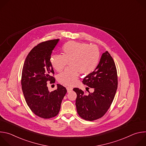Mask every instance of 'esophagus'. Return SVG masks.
<instances>
[{
	"label": "esophagus",
	"mask_w": 146,
	"mask_h": 146,
	"mask_svg": "<svg viewBox=\"0 0 146 146\" xmlns=\"http://www.w3.org/2000/svg\"><path fill=\"white\" fill-rule=\"evenodd\" d=\"M66 89H67V91H68V92H70L71 91H72V90H73V88H72V87H67V88H66Z\"/></svg>",
	"instance_id": "esophagus-1"
}]
</instances>
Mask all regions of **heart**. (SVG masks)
I'll list each match as a JSON object with an SVG mask.
<instances>
[{"label":"heart","instance_id":"1","mask_svg":"<svg viewBox=\"0 0 146 146\" xmlns=\"http://www.w3.org/2000/svg\"><path fill=\"white\" fill-rule=\"evenodd\" d=\"M63 54H54L50 58L52 67L58 72L63 70L69 62L70 67L58 76V81L66 86L77 84L79 72L89 74L98 65L100 52L96 46L70 41L62 48Z\"/></svg>","mask_w":146,"mask_h":146}]
</instances>
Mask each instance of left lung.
Masks as SVG:
<instances>
[{
	"label": "left lung",
	"mask_w": 146,
	"mask_h": 146,
	"mask_svg": "<svg viewBox=\"0 0 146 146\" xmlns=\"http://www.w3.org/2000/svg\"><path fill=\"white\" fill-rule=\"evenodd\" d=\"M82 82L94 88V91L92 93L88 91V94H85L78 88H73L77 94L76 106L77 113L86 120L98 119L105 115L110 108L118 86L115 65L108 51L103 53L95 70L83 79Z\"/></svg>",
	"instance_id": "8db88e82"
}]
</instances>
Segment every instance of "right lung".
Returning <instances> with one entry per match:
<instances>
[{
  "label": "right lung",
  "instance_id": "obj_1",
  "mask_svg": "<svg viewBox=\"0 0 146 146\" xmlns=\"http://www.w3.org/2000/svg\"><path fill=\"white\" fill-rule=\"evenodd\" d=\"M59 39L40 43L29 52L24 62L21 76L24 96L32 111L43 118H50L59 113L62 99L67 90L57 84V89L49 92L47 82L54 83V72L50 62L52 50Z\"/></svg>",
  "mask_w": 146,
  "mask_h": 146
}]
</instances>
